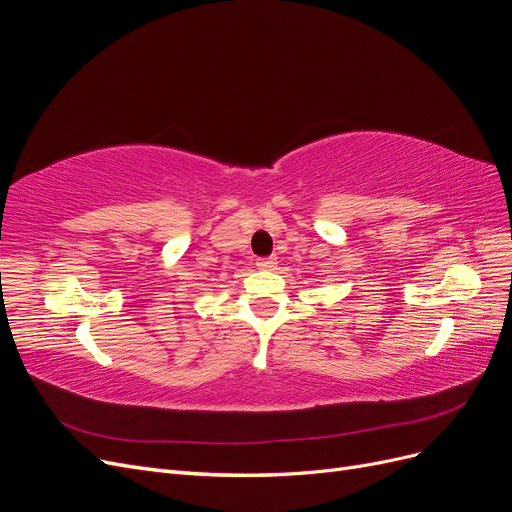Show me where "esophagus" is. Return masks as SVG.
Segmentation results:
<instances>
[{"mask_svg":"<svg viewBox=\"0 0 512 512\" xmlns=\"http://www.w3.org/2000/svg\"><path fill=\"white\" fill-rule=\"evenodd\" d=\"M275 265H277V258L275 256H271V258H258L256 260V267L262 269V271H271Z\"/></svg>","mask_w":512,"mask_h":512,"instance_id":"34e87169","label":"esophagus"}]
</instances>
